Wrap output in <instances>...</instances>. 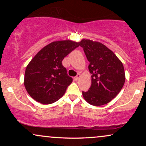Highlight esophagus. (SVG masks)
<instances>
[{
    "instance_id": "1",
    "label": "esophagus",
    "mask_w": 146,
    "mask_h": 146,
    "mask_svg": "<svg viewBox=\"0 0 146 146\" xmlns=\"http://www.w3.org/2000/svg\"><path fill=\"white\" fill-rule=\"evenodd\" d=\"M80 76H81L80 74H78L76 76L74 77V80H79V78H80Z\"/></svg>"
}]
</instances>
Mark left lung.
<instances>
[{
    "label": "left lung",
    "instance_id": "8db88e82",
    "mask_svg": "<svg viewBox=\"0 0 146 146\" xmlns=\"http://www.w3.org/2000/svg\"><path fill=\"white\" fill-rule=\"evenodd\" d=\"M92 74L89 90L82 92L84 98L92 106L106 104L114 98L124 84L125 76L123 64L116 55L99 42L82 39L80 42Z\"/></svg>",
    "mask_w": 146,
    "mask_h": 146
}]
</instances>
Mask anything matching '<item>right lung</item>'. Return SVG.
<instances>
[{
	"mask_svg": "<svg viewBox=\"0 0 146 146\" xmlns=\"http://www.w3.org/2000/svg\"><path fill=\"white\" fill-rule=\"evenodd\" d=\"M80 46L70 40L54 41L42 48L26 68L24 84L29 94L42 104H52L63 96L72 82L62 61Z\"/></svg>",
	"mask_w": 146,
	"mask_h": 146,
	"instance_id": "1",
	"label": "right lung"
}]
</instances>
